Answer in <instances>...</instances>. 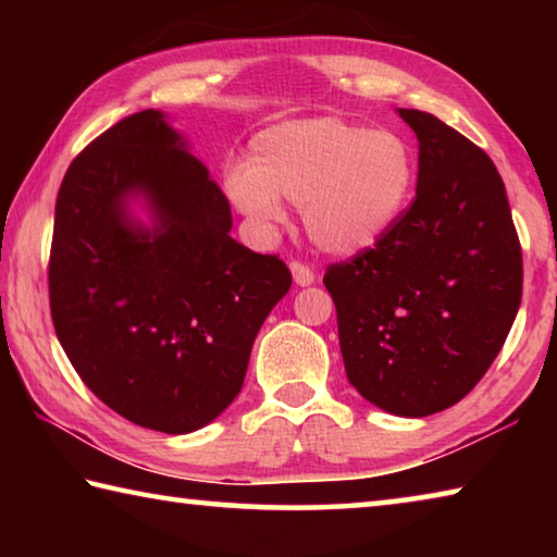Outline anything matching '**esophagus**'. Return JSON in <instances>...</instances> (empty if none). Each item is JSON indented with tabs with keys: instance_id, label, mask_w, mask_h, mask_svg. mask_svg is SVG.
<instances>
[{
	"instance_id": "obj_1",
	"label": "esophagus",
	"mask_w": 557,
	"mask_h": 557,
	"mask_svg": "<svg viewBox=\"0 0 557 557\" xmlns=\"http://www.w3.org/2000/svg\"><path fill=\"white\" fill-rule=\"evenodd\" d=\"M289 270H292V277H295V282H297L299 287H307V285H312V282H314V270L309 268V265H305V262L292 260L289 262Z\"/></svg>"
}]
</instances>
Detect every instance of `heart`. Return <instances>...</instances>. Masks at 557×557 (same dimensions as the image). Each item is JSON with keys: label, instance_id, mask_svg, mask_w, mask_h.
<instances>
[{"label": "heart", "instance_id": "obj_1", "mask_svg": "<svg viewBox=\"0 0 557 557\" xmlns=\"http://www.w3.org/2000/svg\"><path fill=\"white\" fill-rule=\"evenodd\" d=\"M223 188L258 228L285 219L280 199L299 203L317 248L354 256L379 243L408 209L414 154L393 129L342 117L282 122L250 139L248 159L225 169Z\"/></svg>", "mask_w": 557, "mask_h": 557}]
</instances>
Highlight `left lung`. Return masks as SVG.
Returning <instances> with one entry per match:
<instances>
[{
	"label": "left lung",
	"instance_id": "obj_1",
	"mask_svg": "<svg viewBox=\"0 0 557 557\" xmlns=\"http://www.w3.org/2000/svg\"><path fill=\"white\" fill-rule=\"evenodd\" d=\"M420 143L418 194L383 238L326 268L354 388L403 418L459 403L502 351L523 256L502 174L435 115L398 110Z\"/></svg>",
	"mask_w": 557,
	"mask_h": 557
}]
</instances>
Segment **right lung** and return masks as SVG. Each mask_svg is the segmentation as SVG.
Instances as JSON below:
<instances>
[{
  "label": "right lung",
  "mask_w": 557,
  "mask_h": 557,
  "mask_svg": "<svg viewBox=\"0 0 557 557\" xmlns=\"http://www.w3.org/2000/svg\"><path fill=\"white\" fill-rule=\"evenodd\" d=\"M129 193L158 213L132 230ZM231 203L157 110L73 159L55 199L49 305L81 381L139 428L184 435L228 408L292 272L235 243Z\"/></svg>",
  "instance_id": "right-lung-1"
}]
</instances>
